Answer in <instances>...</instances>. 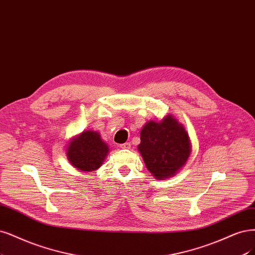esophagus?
<instances>
[{"instance_id": "esophagus-1", "label": "esophagus", "mask_w": 255, "mask_h": 255, "mask_svg": "<svg viewBox=\"0 0 255 255\" xmlns=\"http://www.w3.org/2000/svg\"><path fill=\"white\" fill-rule=\"evenodd\" d=\"M121 148H129L130 147V143L129 142H126V143H122L119 145Z\"/></svg>"}]
</instances>
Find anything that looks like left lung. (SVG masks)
Here are the masks:
<instances>
[{"instance_id": "8db88e82", "label": "left lung", "mask_w": 255, "mask_h": 255, "mask_svg": "<svg viewBox=\"0 0 255 255\" xmlns=\"http://www.w3.org/2000/svg\"><path fill=\"white\" fill-rule=\"evenodd\" d=\"M138 151L156 179L172 177L186 164L191 141L184 127L172 115L161 121H148L140 131Z\"/></svg>"}]
</instances>
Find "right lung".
I'll return each mask as SVG.
<instances>
[{"mask_svg": "<svg viewBox=\"0 0 255 255\" xmlns=\"http://www.w3.org/2000/svg\"><path fill=\"white\" fill-rule=\"evenodd\" d=\"M110 152L109 145L95 130H85L74 137L66 148L68 161L82 172H93L102 165Z\"/></svg>", "mask_w": 255, "mask_h": 255, "instance_id": "add662e5", "label": "right lung"}]
</instances>
